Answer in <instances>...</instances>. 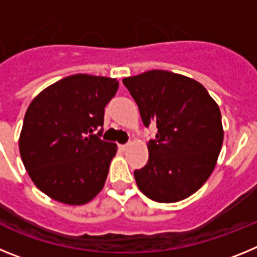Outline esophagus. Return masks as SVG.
Here are the masks:
<instances>
[{"instance_id":"34e87169","label":"esophagus","mask_w":257,"mask_h":257,"mask_svg":"<svg viewBox=\"0 0 257 257\" xmlns=\"http://www.w3.org/2000/svg\"><path fill=\"white\" fill-rule=\"evenodd\" d=\"M118 148H119V151H126L127 144H119L118 145Z\"/></svg>"}]
</instances>
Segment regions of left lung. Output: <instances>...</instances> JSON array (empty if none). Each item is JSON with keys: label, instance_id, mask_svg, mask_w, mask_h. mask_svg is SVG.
<instances>
[{"label": "left lung", "instance_id": "8db88e82", "mask_svg": "<svg viewBox=\"0 0 257 257\" xmlns=\"http://www.w3.org/2000/svg\"><path fill=\"white\" fill-rule=\"evenodd\" d=\"M145 127L157 126L148 142V163L134 171L148 198L172 203L188 198L210 178L224 139L217 104L203 86L169 70L123 78Z\"/></svg>", "mask_w": 257, "mask_h": 257}]
</instances>
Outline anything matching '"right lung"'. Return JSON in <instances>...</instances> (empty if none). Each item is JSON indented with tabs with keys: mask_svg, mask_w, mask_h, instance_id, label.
<instances>
[{
	"mask_svg": "<svg viewBox=\"0 0 257 257\" xmlns=\"http://www.w3.org/2000/svg\"><path fill=\"white\" fill-rule=\"evenodd\" d=\"M118 90L108 77L73 74L45 88L27 109L20 156L36 187L83 205L104 187L117 145L101 140L104 108Z\"/></svg>",
	"mask_w": 257,
	"mask_h": 257,
	"instance_id": "right-lung-1",
	"label": "right lung"
}]
</instances>
